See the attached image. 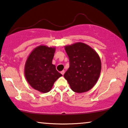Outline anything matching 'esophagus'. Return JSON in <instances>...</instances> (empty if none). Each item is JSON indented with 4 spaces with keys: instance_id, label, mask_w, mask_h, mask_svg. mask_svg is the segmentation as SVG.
<instances>
[{
    "instance_id": "obj_1",
    "label": "esophagus",
    "mask_w": 128,
    "mask_h": 128,
    "mask_svg": "<svg viewBox=\"0 0 128 128\" xmlns=\"http://www.w3.org/2000/svg\"><path fill=\"white\" fill-rule=\"evenodd\" d=\"M64 72H64V70H62V71L60 72V73H61V74H62V75H64Z\"/></svg>"
}]
</instances>
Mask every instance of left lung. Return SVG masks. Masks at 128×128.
<instances>
[{
    "label": "left lung",
    "instance_id": "8db88e82",
    "mask_svg": "<svg viewBox=\"0 0 128 128\" xmlns=\"http://www.w3.org/2000/svg\"><path fill=\"white\" fill-rule=\"evenodd\" d=\"M69 58L70 66L64 74L72 90L82 93L94 86L101 70L98 54L89 45L76 42L64 46Z\"/></svg>",
    "mask_w": 128,
    "mask_h": 128
}]
</instances>
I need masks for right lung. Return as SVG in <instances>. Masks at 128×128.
<instances>
[{
	"label": "right lung",
	"mask_w": 128,
	"mask_h": 128,
	"mask_svg": "<svg viewBox=\"0 0 128 128\" xmlns=\"http://www.w3.org/2000/svg\"><path fill=\"white\" fill-rule=\"evenodd\" d=\"M55 47L40 45L31 52L24 66V75L35 90L45 93L51 90L58 78L62 76L52 64Z\"/></svg>",
	"instance_id": "1"
}]
</instances>
